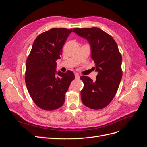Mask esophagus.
I'll return each instance as SVG.
<instances>
[{
    "mask_svg": "<svg viewBox=\"0 0 147 147\" xmlns=\"http://www.w3.org/2000/svg\"><path fill=\"white\" fill-rule=\"evenodd\" d=\"M75 77L76 79H79L80 78V76L78 74H75Z\"/></svg>",
    "mask_w": 147,
    "mask_h": 147,
    "instance_id": "1",
    "label": "esophagus"
}]
</instances>
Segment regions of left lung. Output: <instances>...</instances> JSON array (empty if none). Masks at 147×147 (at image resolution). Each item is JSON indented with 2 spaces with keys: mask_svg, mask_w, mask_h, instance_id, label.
Returning a JSON list of instances; mask_svg holds the SVG:
<instances>
[{
  "mask_svg": "<svg viewBox=\"0 0 147 147\" xmlns=\"http://www.w3.org/2000/svg\"><path fill=\"white\" fill-rule=\"evenodd\" d=\"M73 32L89 42L94 61L96 80L81 76L83 104L91 109L105 107L113 100L122 78V57L117 44L109 34L98 28H75Z\"/></svg>",
  "mask_w": 147,
  "mask_h": 147,
  "instance_id": "obj_1",
  "label": "left lung"
}]
</instances>
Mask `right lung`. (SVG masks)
<instances>
[{
	"label": "right lung",
	"mask_w": 147,
	"mask_h": 147,
	"mask_svg": "<svg viewBox=\"0 0 147 147\" xmlns=\"http://www.w3.org/2000/svg\"><path fill=\"white\" fill-rule=\"evenodd\" d=\"M72 31V29L53 28L40 34L34 42L26 61V86L34 103L43 110L61 107L75 78L70 70L65 73L56 71V61L60 59L62 49Z\"/></svg>",
	"instance_id": "right-lung-1"
}]
</instances>
